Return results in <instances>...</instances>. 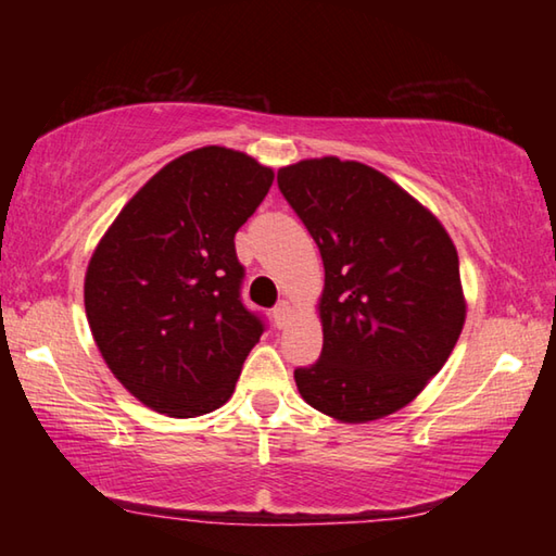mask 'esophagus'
I'll use <instances>...</instances> for the list:
<instances>
[{
	"instance_id": "34e87169",
	"label": "esophagus",
	"mask_w": 556,
	"mask_h": 556,
	"mask_svg": "<svg viewBox=\"0 0 556 556\" xmlns=\"http://www.w3.org/2000/svg\"><path fill=\"white\" fill-rule=\"evenodd\" d=\"M271 316H275L277 328H285L289 324V318H291V304H289V301H279V304L275 306V312H271Z\"/></svg>"
}]
</instances>
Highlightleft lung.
I'll use <instances>...</instances> for the list:
<instances>
[{"instance_id":"left-lung-1","label":"left lung","mask_w":556,"mask_h":556,"mask_svg":"<svg viewBox=\"0 0 556 556\" xmlns=\"http://www.w3.org/2000/svg\"><path fill=\"white\" fill-rule=\"evenodd\" d=\"M279 191L318 244L321 355L296 368L314 409L363 425L402 409L444 368L466 318L458 255L425 205L336 156L279 168Z\"/></svg>"}]
</instances>
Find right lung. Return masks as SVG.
<instances>
[{
	"instance_id": "right-lung-1",
	"label": "right lung",
	"mask_w": 556,
	"mask_h": 556,
	"mask_svg": "<svg viewBox=\"0 0 556 556\" xmlns=\"http://www.w3.org/2000/svg\"><path fill=\"white\" fill-rule=\"evenodd\" d=\"M275 174L225 147L174 159L139 188L100 240L86 314L112 375L168 417L230 400L265 316L242 304L238 232Z\"/></svg>"
}]
</instances>
